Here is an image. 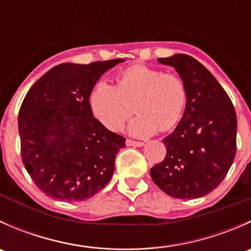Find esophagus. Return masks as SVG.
<instances>
[{
  "mask_svg": "<svg viewBox=\"0 0 251 251\" xmlns=\"http://www.w3.org/2000/svg\"><path fill=\"white\" fill-rule=\"evenodd\" d=\"M126 144H127V146H130V147H142V146H144L143 142L133 141V140H130V138H128V140H126Z\"/></svg>",
  "mask_w": 251,
  "mask_h": 251,
  "instance_id": "obj_1",
  "label": "esophagus"
}]
</instances>
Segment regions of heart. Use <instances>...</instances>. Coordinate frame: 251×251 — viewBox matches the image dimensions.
I'll return each instance as SVG.
<instances>
[{
  "instance_id": "b5f03b06",
  "label": "heart",
  "mask_w": 251,
  "mask_h": 251,
  "mask_svg": "<svg viewBox=\"0 0 251 251\" xmlns=\"http://www.w3.org/2000/svg\"><path fill=\"white\" fill-rule=\"evenodd\" d=\"M187 103V87L176 74L147 65H132L116 77V85L100 81L90 93V105L96 118L111 131L123 128L127 119L133 136L148 137L174 128L181 120Z\"/></svg>"
}]
</instances>
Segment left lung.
<instances>
[{"label":"left lung","mask_w":251,"mask_h":251,"mask_svg":"<svg viewBox=\"0 0 251 251\" xmlns=\"http://www.w3.org/2000/svg\"><path fill=\"white\" fill-rule=\"evenodd\" d=\"M183 78V116L163 142L166 156L151 169L154 183L168 196L196 199L226 177L237 151V115L226 91L201 63L187 54L159 58Z\"/></svg>","instance_id":"obj_1"}]
</instances>
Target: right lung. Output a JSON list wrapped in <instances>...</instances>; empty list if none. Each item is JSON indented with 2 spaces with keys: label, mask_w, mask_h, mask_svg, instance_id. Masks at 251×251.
<instances>
[{
  "label": "right lung",
  "mask_w": 251,
  "mask_h": 251,
  "mask_svg": "<svg viewBox=\"0 0 251 251\" xmlns=\"http://www.w3.org/2000/svg\"><path fill=\"white\" fill-rule=\"evenodd\" d=\"M123 62L55 65L25 96L18 116L23 164L52 199L85 201L109 183L126 140L93 116L90 93L107 70Z\"/></svg>",
  "instance_id": "obj_1"
}]
</instances>
